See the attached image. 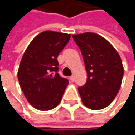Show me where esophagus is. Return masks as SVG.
Listing matches in <instances>:
<instances>
[{"mask_svg":"<svg viewBox=\"0 0 135 135\" xmlns=\"http://www.w3.org/2000/svg\"><path fill=\"white\" fill-rule=\"evenodd\" d=\"M70 81H71V82H74V80H75L74 76H71V77L70 78Z\"/></svg>","mask_w":135,"mask_h":135,"instance_id":"34e87169","label":"esophagus"}]
</instances>
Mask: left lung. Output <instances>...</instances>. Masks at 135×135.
<instances>
[{"label": "left lung", "mask_w": 135, "mask_h": 135, "mask_svg": "<svg viewBox=\"0 0 135 135\" xmlns=\"http://www.w3.org/2000/svg\"><path fill=\"white\" fill-rule=\"evenodd\" d=\"M72 37L82 52L87 73L86 84L78 89L82 101L90 109H103L113 101L120 90L124 74L121 56L98 34L86 32Z\"/></svg>", "instance_id": "1"}]
</instances>
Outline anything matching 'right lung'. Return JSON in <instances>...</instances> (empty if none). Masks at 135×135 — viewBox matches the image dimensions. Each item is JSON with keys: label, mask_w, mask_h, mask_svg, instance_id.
<instances>
[{"label": "right lung", "mask_w": 135, "mask_h": 135, "mask_svg": "<svg viewBox=\"0 0 135 135\" xmlns=\"http://www.w3.org/2000/svg\"><path fill=\"white\" fill-rule=\"evenodd\" d=\"M70 34L45 31L26 49L18 71L21 89L36 109L48 111L57 106L69 82L58 74L57 56L68 44Z\"/></svg>", "instance_id": "1"}]
</instances>
